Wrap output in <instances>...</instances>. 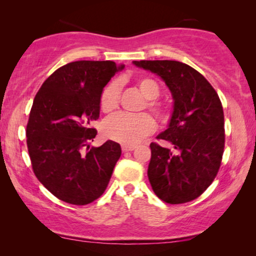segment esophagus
<instances>
[{
	"mask_svg": "<svg viewBox=\"0 0 256 256\" xmlns=\"http://www.w3.org/2000/svg\"><path fill=\"white\" fill-rule=\"evenodd\" d=\"M121 149H122V152H132V150L135 149V146H127V144H122L121 146Z\"/></svg>",
	"mask_w": 256,
	"mask_h": 256,
	"instance_id": "obj_1",
	"label": "esophagus"
}]
</instances>
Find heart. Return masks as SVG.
Instances as JSON below:
<instances>
[{
    "label": "heart",
    "instance_id": "heart-1",
    "mask_svg": "<svg viewBox=\"0 0 256 256\" xmlns=\"http://www.w3.org/2000/svg\"><path fill=\"white\" fill-rule=\"evenodd\" d=\"M138 87L142 96L146 99V106L156 116L164 118V112L155 99L160 96V86L155 80L148 76H142L138 80ZM120 84L113 82L104 87L100 96V107L104 113H112L118 108ZM155 130V124L152 116L146 113L124 114L118 113L110 116L104 124L102 134L106 138L122 143V144H135Z\"/></svg>",
    "mask_w": 256,
    "mask_h": 256
}]
</instances>
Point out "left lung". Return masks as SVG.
<instances>
[{
    "mask_svg": "<svg viewBox=\"0 0 256 256\" xmlns=\"http://www.w3.org/2000/svg\"><path fill=\"white\" fill-rule=\"evenodd\" d=\"M166 82L174 100L166 130L152 143L148 178L154 192L169 204L198 198L214 180L225 146L224 110L214 88L198 71L176 60L132 62Z\"/></svg>",
    "mask_w": 256,
    "mask_h": 256,
    "instance_id": "left-lung-1",
    "label": "left lung"
}]
</instances>
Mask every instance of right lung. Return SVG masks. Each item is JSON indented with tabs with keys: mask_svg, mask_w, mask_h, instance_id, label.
<instances>
[{
	"mask_svg": "<svg viewBox=\"0 0 256 256\" xmlns=\"http://www.w3.org/2000/svg\"><path fill=\"white\" fill-rule=\"evenodd\" d=\"M124 68L110 60L68 62L34 96L26 126L31 164L38 180L62 202L90 204L110 183L121 146L108 140L90 148L96 135L90 126L99 118L104 87Z\"/></svg>",
	"mask_w": 256,
	"mask_h": 256,
	"instance_id": "add662e5",
	"label": "right lung"
}]
</instances>
